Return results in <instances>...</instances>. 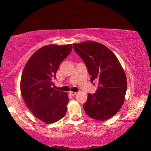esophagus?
I'll use <instances>...</instances> for the list:
<instances>
[{
	"label": "esophagus",
	"instance_id": "1",
	"mask_svg": "<svg viewBox=\"0 0 151 151\" xmlns=\"http://www.w3.org/2000/svg\"><path fill=\"white\" fill-rule=\"evenodd\" d=\"M69 93H70V95H72V96H75V95H76V94H77V93H76V92H73V91H70Z\"/></svg>",
	"mask_w": 151,
	"mask_h": 151
}]
</instances>
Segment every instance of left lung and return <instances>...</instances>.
Instances as JSON below:
<instances>
[{
    "mask_svg": "<svg viewBox=\"0 0 151 151\" xmlns=\"http://www.w3.org/2000/svg\"><path fill=\"white\" fill-rule=\"evenodd\" d=\"M74 49L86 64L91 81H96V93L88 94L84 104L86 114L99 121L115 115L124 103L127 76L116 55L106 46L94 41L73 44Z\"/></svg>",
    "mask_w": 151,
    "mask_h": 151,
    "instance_id": "8db88e82",
    "label": "left lung"
}]
</instances>
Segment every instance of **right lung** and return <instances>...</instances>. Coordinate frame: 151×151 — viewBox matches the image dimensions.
Here are the masks:
<instances>
[{
	"instance_id": "1",
	"label": "right lung",
	"mask_w": 151,
	"mask_h": 151,
	"mask_svg": "<svg viewBox=\"0 0 151 151\" xmlns=\"http://www.w3.org/2000/svg\"><path fill=\"white\" fill-rule=\"evenodd\" d=\"M71 44L40 48L27 61L20 79V92L36 118L52 124L63 118L69 99L67 93L52 88L60 63L70 54Z\"/></svg>"
}]
</instances>
